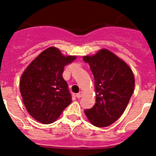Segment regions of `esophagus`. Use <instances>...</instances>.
<instances>
[{"mask_svg":"<svg viewBox=\"0 0 156 156\" xmlns=\"http://www.w3.org/2000/svg\"><path fill=\"white\" fill-rule=\"evenodd\" d=\"M81 96H82V92H81V91L78 92V93L76 94V97H77V98H81Z\"/></svg>","mask_w":156,"mask_h":156,"instance_id":"34e87169","label":"esophagus"}]
</instances>
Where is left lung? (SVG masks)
Listing matches in <instances>:
<instances>
[{
    "mask_svg": "<svg viewBox=\"0 0 156 156\" xmlns=\"http://www.w3.org/2000/svg\"><path fill=\"white\" fill-rule=\"evenodd\" d=\"M94 78L96 102L84 110L89 121L98 127H106L120 118L126 109L135 86L130 68L107 49L93 56H84Z\"/></svg>",
    "mask_w": 156,
    "mask_h": 156,
    "instance_id": "8db88e82",
    "label": "left lung"
}]
</instances>
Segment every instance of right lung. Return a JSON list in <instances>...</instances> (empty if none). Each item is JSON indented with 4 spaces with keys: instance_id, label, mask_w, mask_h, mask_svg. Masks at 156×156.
<instances>
[{
    "instance_id": "add662e5",
    "label": "right lung",
    "mask_w": 156,
    "mask_h": 156,
    "mask_svg": "<svg viewBox=\"0 0 156 156\" xmlns=\"http://www.w3.org/2000/svg\"><path fill=\"white\" fill-rule=\"evenodd\" d=\"M75 56H64L50 47L27 68L20 82L23 101L28 113L44 124L52 123L72 102V94L62 77L65 66Z\"/></svg>"
}]
</instances>
